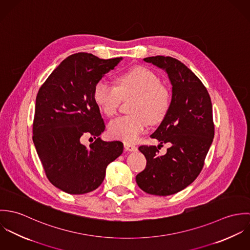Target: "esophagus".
Wrapping results in <instances>:
<instances>
[{
    "label": "esophagus",
    "instance_id": "1",
    "mask_svg": "<svg viewBox=\"0 0 250 250\" xmlns=\"http://www.w3.org/2000/svg\"><path fill=\"white\" fill-rule=\"evenodd\" d=\"M124 148L127 150V151H137L138 150V147L134 144H131V143H124Z\"/></svg>",
    "mask_w": 250,
    "mask_h": 250
}]
</instances>
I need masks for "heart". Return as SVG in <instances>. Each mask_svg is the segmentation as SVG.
<instances>
[{
  "instance_id": "1",
  "label": "heart",
  "mask_w": 250,
  "mask_h": 250,
  "mask_svg": "<svg viewBox=\"0 0 250 250\" xmlns=\"http://www.w3.org/2000/svg\"><path fill=\"white\" fill-rule=\"evenodd\" d=\"M135 97L129 115L120 116L107 126L108 135L124 143H136L152 123L160 122L166 116L169 104V93L161 84L154 72L138 66L120 74L116 86L100 80L94 86L93 99L97 107L108 117L113 116L121 99Z\"/></svg>"
}]
</instances>
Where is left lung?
I'll return each mask as SVG.
<instances>
[{"label":"left lung","instance_id":"obj_1","mask_svg":"<svg viewBox=\"0 0 250 250\" xmlns=\"http://www.w3.org/2000/svg\"><path fill=\"white\" fill-rule=\"evenodd\" d=\"M143 61L166 72L172 85L168 110L151 135L159 145L170 147L160 156V146H140L147 163L136 181L143 191L167 196L186 188L202 170L214 136L212 101L202 82L178 60L157 56Z\"/></svg>","mask_w":250,"mask_h":250}]
</instances>
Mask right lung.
<instances>
[{
	"label": "right lung",
	"mask_w": 250,
	"mask_h": 250,
	"mask_svg": "<svg viewBox=\"0 0 250 250\" xmlns=\"http://www.w3.org/2000/svg\"><path fill=\"white\" fill-rule=\"evenodd\" d=\"M121 58L102 60L92 54L69 56L51 73L36 95L33 141L46 176L70 194L96 189L107 165L123 152L121 142H105L100 109L94 102L95 84ZM83 134L97 140L85 146Z\"/></svg>",
	"instance_id": "1"
}]
</instances>
